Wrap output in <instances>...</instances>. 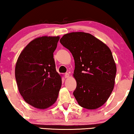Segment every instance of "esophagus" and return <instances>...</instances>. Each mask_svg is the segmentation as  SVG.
Listing matches in <instances>:
<instances>
[{
  "mask_svg": "<svg viewBox=\"0 0 134 134\" xmlns=\"http://www.w3.org/2000/svg\"><path fill=\"white\" fill-rule=\"evenodd\" d=\"M69 76H70L69 73H67L65 74V78H68V77H69Z\"/></svg>",
  "mask_w": 134,
  "mask_h": 134,
  "instance_id": "obj_1",
  "label": "esophagus"
}]
</instances>
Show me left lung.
Segmentation results:
<instances>
[{
    "label": "left lung",
    "instance_id": "1",
    "mask_svg": "<svg viewBox=\"0 0 134 134\" xmlns=\"http://www.w3.org/2000/svg\"><path fill=\"white\" fill-rule=\"evenodd\" d=\"M75 60L73 95L81 107L95 109L110 96L115 84L116 64L109 48L90 34L76 32L60 39Z\"/></svg>",
    "mask_w": 134,
    "mask_h": 134
}]
</instances>
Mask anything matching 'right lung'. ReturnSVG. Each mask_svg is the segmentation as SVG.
<instances>
[{
    "label": "right lung",
    "mask_w": 134,
    "mask_h": 134,
    "mask_svg": "<svg viewBox=\"0 0 134 134\" xmlns=\"http://www.w3.org/2000/svg\"><path fill=\"white\" fill-rule=\"evenodd\" d=\"M59 37H38L21 51L15 68L19 93L26 102L44 109L54 104L62 85L56 70L53 52Z\"/></svg>",
    "instance_id": "1"
}]
</instances>
